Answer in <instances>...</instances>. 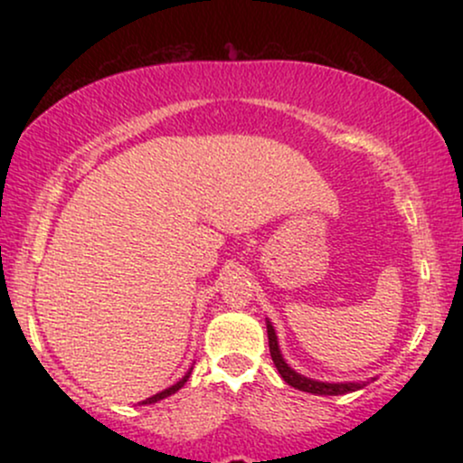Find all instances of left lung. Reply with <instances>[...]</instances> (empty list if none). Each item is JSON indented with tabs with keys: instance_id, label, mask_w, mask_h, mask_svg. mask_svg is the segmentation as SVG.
<instances>
[{
	"instance_id": "1",
	"label": "left lung",
	"mask_w": 463,
	"mask_h": 463,
	"mask_svg": "<svg viewBox=\"0 0 463 463\" xmlns=\"http://www.w3.org/2000/svg\"><path fill=\"white\" fill-rule=\"evenodd\" d=\"M268 339H269V354H272L276 370H279V374L283 376L285 383L296 387V390L309 392V394H317V396H339V394H348V392H357L365 385V381H361V383H324V381L307 379V376L298 374V372L291 370L289 365L285 364L283 354H280V348H279V339H276V331L269 320H268Z\"/></svg>"
}]
</instances>
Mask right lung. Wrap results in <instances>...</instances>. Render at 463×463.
Returning <instances> with one entry per match:
<instances>
[{
	"label": "right lung",
	"instance_id": "add662e5",
	"mask_svg": "<svg viewBox=\"0 0 463 463\" xmlns=\"http://www.w3.org/2000/svg\"><path fill=\"white\" fill-rule=\"evenodd\" d=\"M189 374H191V370L187 372V374H184V376H183V379H180V381H178V383H174L172 387H167V390H163V392H158V394H154V396H150V398H146V401H143V402H141V405H152V402H158V401H163V398H167V396L176 394V392L180 390V387H183L184 383H187Z\"/></svg>",
	"mask_w": 463,
	"mask_h": 463
}]
</instances>
